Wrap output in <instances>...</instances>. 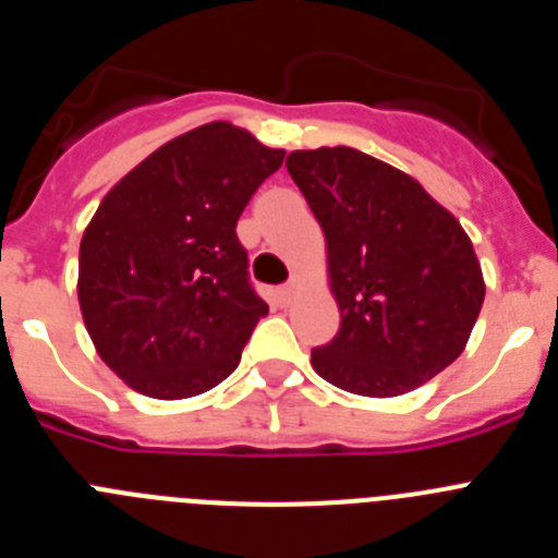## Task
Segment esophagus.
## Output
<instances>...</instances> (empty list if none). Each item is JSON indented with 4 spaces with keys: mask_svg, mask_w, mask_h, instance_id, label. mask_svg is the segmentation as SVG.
Masks as SVG:
<instances>
[{
    "mask_svg": "<svg viewBox=\"0 0 558 558\" xmlns=\"http://www.w3.org/2000/svg\"><path fill=\"white\" fill-rule=\"evenodd\" d=\"M293 295H295L293 284H284V288H276V302L282 304V307H288V304L293 302Z\"/></svg>",
    "mask_w": 558,
    "mask_h": 558,
    "instance_id": "obj_1",
    "label": "esophagus"
}]
</instances>
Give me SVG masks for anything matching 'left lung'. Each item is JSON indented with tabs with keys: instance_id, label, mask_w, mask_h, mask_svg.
<instances>
[{
	"instance_id": "1",
	"label": "left lung",
	"mask_w": 558,
	"mask_h": 558,
	"mask_svg": "<svg viewBox=\"0 0 558 558\" xmlns=\"http://www.w3.org/2000/svg\"><path fill=\"white\" fill-rule=\"evenodd\" d=\"M327 240L340 329L313 368L360 397H402L463 352L486 282L470 234L413 175L354 147L288 156Z\"/></svg>"
}]
</instances>
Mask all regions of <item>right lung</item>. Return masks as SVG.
I'll use <instances>...</instances> for the list:
<instances>
[{
  "instance_id": "add662e5",
  "label": "right lung",
  "mask_w": 558,
  "mask_h": 558,
  "mask_svg": "<svg viewBox=\"0 0 558 558\" xmlns=\"http://www.w3.org/2000/svg\"><path fill=\"white\" fill-rule=\"evenodd\" d=\"M282 159L245 128L206 122L106 192L83 231L77 302L97 354L133 391L198 397L236 368L268 315L236 218Z\"/></svg>"
}]
</instances>
